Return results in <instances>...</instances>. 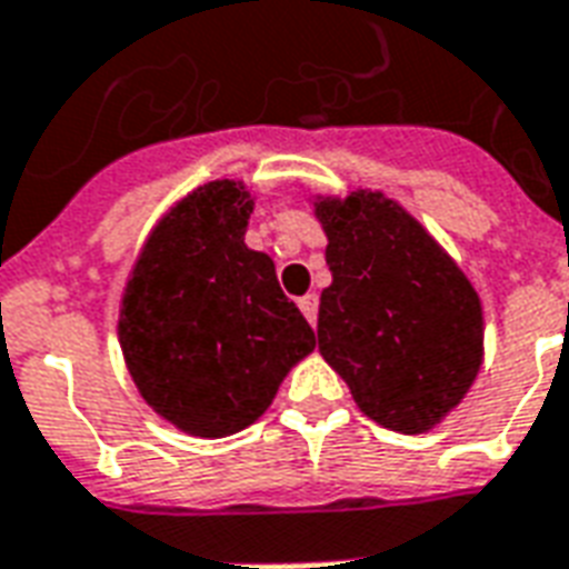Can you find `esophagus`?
Returning a JSON list of instances; mask_svg holds the SVG:
<instances>
[{"mask_svg":"<svg viewBox=\"0 0 569 569\" xmlns=\"http://www.w3.org/2000/svg\"><path fill=\"white\" fill-rule=\"evenodd\" d=\"M298 307H301V313L307 317L310 326H317V313H319V298L313 292H307L305 298H298Z\"/></svg>","mask_w":569,"mask_h":569,"instance_id":"34e87169","label":"esophagus"}]
</instances>
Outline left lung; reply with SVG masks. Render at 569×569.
<instances>
[{"label":"left lung","instance_id":"left-lung-1","mask_svg":"<svg viewBox=\"0 0 569 569\" xmlns=\"http://www.w3.org/2000/svg\"><path fill=\"white\" fill-rule=\"evenodd\" d=\"M331 286L319 298V352L359 410L425 435L461 403L482 365V305L449 252L382 192L319 199Z\"/></svg>","mask_w":569,"mask_h":569}]
</instances>
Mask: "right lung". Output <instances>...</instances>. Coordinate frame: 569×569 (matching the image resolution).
I'll return each instance as SVG.
<instances>
[{
    "mask_svg": "<svg viewBox=\"0 0 569 569\" xmlns=\"http://www.w3.org/2000/svg\"><path fill=\"white\" fill-rule=\"evenodd\" d=\"M250 213L243 183L192 189L150 231L126 283L117 335L129 373L187 435L226 437L256 422L317 347L271 259L243 243Z\"/></svg>",
    "mask_w": 569,
    "mask_h": 569,
    "instance_id": "obj_1",
    "label": "right lung"
}]
</instances>
